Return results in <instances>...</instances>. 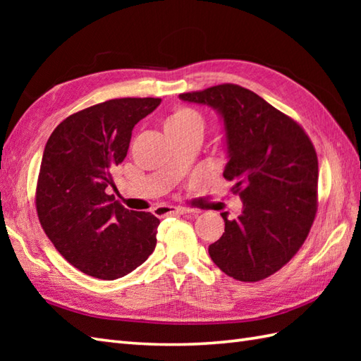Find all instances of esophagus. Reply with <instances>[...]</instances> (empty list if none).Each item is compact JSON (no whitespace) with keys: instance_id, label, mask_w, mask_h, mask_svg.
Returning a JSON list of instances; mask_svg holds the SVG:
<instances>
[{"instance_id":"obj_1","label":"esophagus","mask_w":361,"mask_h":361,"mask_svg":"<svg viewBox=\"0 0 361 361\" xmlns=\"http://www.w3.org/2000/svg\"><path fill=\"white\" fill-rule=\"evenodd\" d=\"M190 212H195L194 209H189V208H172V206H157L155 214L157 217H167V216H175V214H190Z\"/></svg>"}]
</instances>
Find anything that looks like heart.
Listing matches in <instances>:
<instances>
[{"mask_svg":"<svg viewBox=\"0 0 361 361\" xmlns=\"http://www.w3.org/2000/svg\"><path fill=\"white\" fill-rule=\"evenodd\" d=\"M166 130H183V128H198L203 132L204 121L200 113L189 106H178L175 109L164 122Z\"/></svg>","mask_w":361,"mask_h":361,"instance_id":"1","label":"heart"}]
</instances>
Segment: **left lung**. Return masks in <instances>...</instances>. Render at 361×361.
I'll return each instance as SVG.
<instances>
[{
    "label": "left lung",
    "instance_id": "8db88e82",
    "mask_svg": "<svg viewBox=\"0 0 361 361\" xmlns=\"http://www.w3.org/2000/svg\"><path fill=\"white\" fill-rule=\"evenodd\" d=\"M212 106L224 119L228 164L224 176L240 195V216L209 245L221 271L242 282L271 276L307 239L318 209V158L304 128L252 91L221 83L180 94Z\"/></svg>",
    "mask_w": 361,
    "mask_h": 361
}]
</instances>
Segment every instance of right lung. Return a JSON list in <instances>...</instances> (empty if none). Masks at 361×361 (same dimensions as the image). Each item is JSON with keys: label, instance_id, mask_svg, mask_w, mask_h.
Here are the masks:
<instances>
[{"label": "right lung", "instance_id": "right-lung-1", "mask_svg": "<svg viewBox=\"0 0 361 361\" xmlns=\"http://www.w3.org/2000/svg\"><path fill=\"white\" fill-rule=\"evenodd\" d=\"M159 97H122L88 106L54 130L43 152L35 206L56 250L78 270L113 281L144 264L159 220L114 202L113 169L127 157L132 130Z\"/></svg>", "mask_w": 361, "mask_h": 361}]
</instances>
